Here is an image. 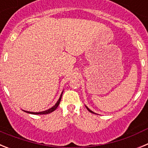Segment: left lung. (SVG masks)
I'll return each instance as SVG.
<instances>
[{"mask_svg":"<svg viewBox=\"0 0 148 148\" xmlns=\"http://www.w3.org/2000/svg\"><path fill=\"white\" fill-rule=\"evenodd\" d=\"M85 107H86V108H87V110H89V111H90V113H94V112H92V110H90V109H89V108H87V106H85Z\"/></svg>","mask_w":148,"mask_h":148,"instance_id":"1","label":"left lung"}]
</instances>
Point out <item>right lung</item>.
Listing matches in <instances>:
<instances>
[{"mask_svg":"<svg viewBox=\"0 0 148 148\" xmlns=\"http://www.w3.org/2000/svg\"><path fill=\"white\" fill-rule=\"evenodd\" d=\"M62 94H63V92H61V96H60V98H59V99L58 100V101L56 103V104H55L53 107H52L51 108H49V109L47 110L41 111V112H30V111H26V110H23V111L27 113H31V114H35V115H44V114H48V113H52V112H53L54 110H56V108H58V106L59 105L60 101H61V96H62Z\"/></svg>","mask_w":148,"mask_h":148,"instance_id":"1","label":"right lung"}]
</instances>
